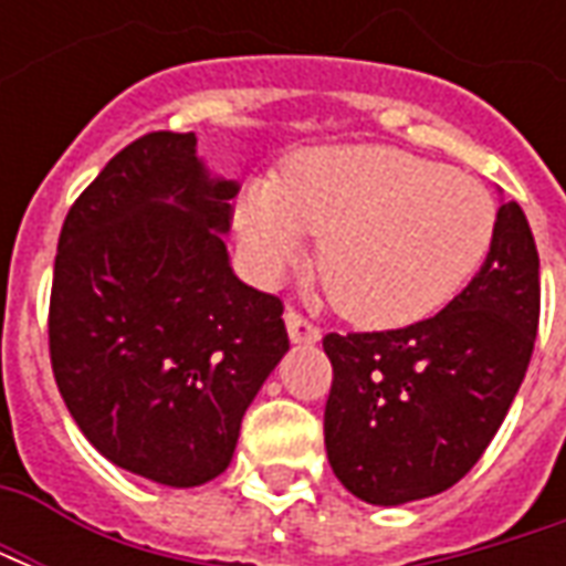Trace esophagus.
Instances as JSON below:
<instances>
[{"mask_svg": "<svg viewBox=\"0 0 566 566\" xmlns=\"http://www.w3.org/2000/svg\"><path fill=\"white\" fill-rule=\"evenodd\" d=\"M284 324H287V333H291V339H294V343L312 345L321 339L318 327H315L308 318H303L296 308H287V312H284Z\"/></svg>", "mask_w": 566, "mask_h": 566, "instance_id": "1", "label": "esophagus"}]
</instances>
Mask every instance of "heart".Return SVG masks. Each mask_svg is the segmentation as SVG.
Instances as JSON below:
<instances>
[{
  "label": "heart",
  "instance_id": "b5f03b06",
  "mask_svg": "<svg viewBox=\"0 0 566 566\" xmlns=\"http://www.w3.org/2000/svg\"><path fill=\"white\" fill-rule=\"evenodd\" d=\"M497 206L473 175L388 145L308 148L260 178L235 227L263 275L321 235L318 275L345 318L406 327L433 315L482 266Z\"/></svg>",
  "mask_w": 566,
  "mask_h": 566
}]
</instances>
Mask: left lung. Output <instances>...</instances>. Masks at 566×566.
Returning <instances> with one entry per match:
<instances>
[{"label": "left lung", "instance_id": "obj_1", "mask_svg": "<svg viewBox=\"0 0 566 566\" xmlns=\"http://www.w3.org/2000/svg\"><path fill=\"white\" fill-rule=\"evenodd\" d=\"M536 324L539 254L522 206L506 202L482 270L433 318L324 336V446L336 479L376 506L461 482L522 388Z\"/></svg>", "mask_w": 566, "mask_h": 566}]
</instances>
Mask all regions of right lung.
Masks as SVG:
<instances>
[{"label":"right lung","mask_w":566,"mask_h":566,"mask_svg":"<svg viewBox=\"0 0 566 566\" xmlns=\"http://www.w3.org/2000/svg\"><path fill=\"white\" fill-rule=\"evenodd\" d=\"M239 187L197 160L193 133L117 150L69 209L48 345L93 449L193 488L227 470L242 416L287 352L282 300L239 282L221 233Z\"/></svg>","instance_id":"right-lung-1"}]
</instances>
